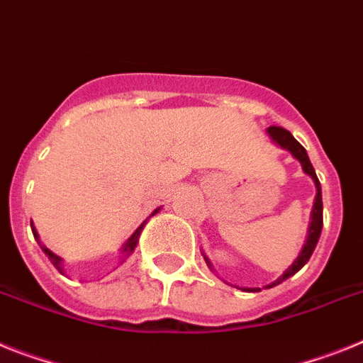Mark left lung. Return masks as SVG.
Masks as SVG:
<instances>
[{"label": "left lung", "mask_w": 363, "mask_h": 363, "mask_svg": "<svg viewBox=\"0 0 363 363\" xmlns=\"http://www.w3.org/2000/svg\"><path fill=\"white\" fill-rule=\"evenodd\" d=\"M268 134H270V138L274 139L279 147L286 148L288 152H292V156L296 157V160L301 161L303 170H305L306 174L314 179L315 187H318L314 209H312V222H311V228H308V238H306L305 246H303V252L299 253V257L296 259V262H294V264L290 266V268H288V270L284 272V274L281 275L277 281H274V283L266 286V288H274V286H277V284L283 283V281H286L288 277H292L294 274H297V272L301 270L303 266L308 262V259H311L312 253H314L315 244H318V240H320L321 228H323V202H321L320 179H318V176H315L314 167H312L311 160H308V156H306V150L303 148V145L299 143V141H297V139L294 138L290 132H288V130H284L283 126H270V128H268ZM206 261H207V259H206ZM207 264H209V261H207ZM209 266H211V264H209ZM255 292H257V290H255Z\"/></svg>", "instance_id": "obj_1"}]
</instances>
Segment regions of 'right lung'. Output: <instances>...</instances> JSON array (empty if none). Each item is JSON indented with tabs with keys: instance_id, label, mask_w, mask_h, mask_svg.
I'll return each instance as SVG.
<instances>
[{
	"instance_id": "right-lung-1",
	"label": "right lung",
	"mask_w": 363,
	"mask_h": 363,
	"mask_svg": "<svg viewBox=\"0 0 363 363\" xmlns=\"http://www.w3.org/2000/svg\"><path fill=\"white\" fill-rule=\"evenodd\" d=\"M157 211H160V209H156V211L152 213V215H156ZM143 225H145V224L139 225V228L135 229V233L132 235V237H130L128 240H126L125 247H123V261H125L126 257H130V253L134 252L135 244H138L139 233H141V229H143ZM33 235H34V238H36V240H38V235H36V231H34V228H33ZM40 246H42V244H40ZM42 250H43V252H45V255L49 257V261L52 262V266H55V268H57L58 272H62V259H60V257H57V255H55V253H52V252H49L48 247H43V246H42Z\"/></svg>"
}]
</instances>
